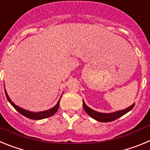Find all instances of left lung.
Segmentation results:
<instances>
[{
  "label": "left lung",
  "instance_id": "1",
  "mask_svg": "<svg viewBox=\"0 0 150 150\" xmlns=\"http://www.w3.org/2000/svg\"><path fill=\"white\" fill-rule=\"evenodd\" d=\"M83 108H84L85 111L86 112L87 114L89 115L91 118L95 119V120H98V121L101 122H109L114 121L116 119L121 117L123 115H125V113L129 112L135 105V104L134 103L132 106H130L129 107H128L126 109L122 110H119L114 112H110V113H104V112H97V111L91 109L86 104H85V102L83 100Z\"/></svg>",
  "mask_w": 150,
  "mask_h": 150
}]
</instances>
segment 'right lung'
Wrapping results in <instances>:
<instances>
[{
    "instance_id": "add662e5",
    "label": "right lung",
    "mask_w": 150,
    "mask_h": 150,
    "mask_svg": "<svg viewBox=\"0 0 150 150\" xmlns=\"http://www.w3.org/2000/svg\"><path fill=\"white\" fill-rule=\"evenodd\" d=\"M5 90V94H6V98H7L8 101L10 102V104L13 106L17 111H18L19 113H21L22 115H23L24 116H25V117L28 118V119H30V120H43V119H46V118H48L50 116H53L55 114V112L58 111L59 108V105H60V99L59 100L58 103H57L55 107H53L50 110H45V111H42V112H31V111H28V110H24L21 107H19L18 106L16 105L11 100L10 98H9L8 96L7 93H6V89Z\"/></svg>"
}]
</instances>
